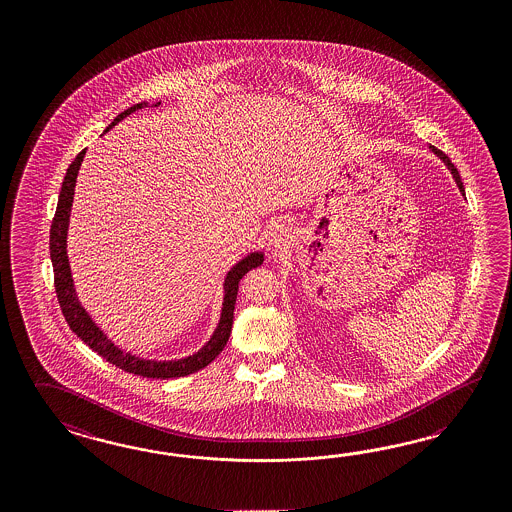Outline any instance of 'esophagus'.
I'll return each instance as SVG.
<instances>
[{"label": "esophagus", "mask_w": 512, "mask_h": 512, "mask_svg": "<svg viewBox=\"0 0 512 512\" xmlns=\"http://www.w3.org/2000/svg\"><path fill=\"white\" fill-rule=\"evenodd\" d=\"M286 237H290V235H288V230H286L282 224H277V226L271 228V232H269V241H271V245H273L275 249H280V247L286 243Z\"/></svg>", "instance_id": "obj_1"}]
</instances>
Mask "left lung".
<instances>
[{
  "mask_svg": "<svg viewBox=\"0 0 512 512\" xmlns=\"http://www.w3.org/2000/svg\"><path fill=\"white\" fill-rule=\"evenodd\" d=\"M430 149H432V151H434V155H438L439 159H441V161L445 162V166H447V168H449V170H451V174H453L454 181H456V185H458V189H460V192H462V194H464V185H462V179H460V174H458V170H456V168H454V164H453V162H451V159H449V157H447V155H445V153H443V151H439V149H436V147H434V146H430Z\"/></svg>",
  "mask_w": 512,
  "mask_h": 512,
  "instance_id": "obj_1",
  "label": "left lung"
}]
</instances>
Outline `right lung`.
<instances>
[{
	"instance_id": "1",
	"label": "right lung",
	"mask_w": 512,
	"mask_h": 512,
	"mask_svg": "<svg viewBox=\"0 0 512 512\" xmlns=\"http://www.w3.org/2000/svg\"><path fill=\"white\" fill-rule=\"evenodd\" d=\"M147 104L149 103L132 104L131 108L121 112L106 127L104 132L110 131L123 117L131 116L132 112L144 108ZM159 104L161 103H155L153 106H159ZM84 155H86V149L80 151L78 157L67 168V174H65L61 192H59L56 215H54L52 228H50V260H52V267H54V284H56V293H58L59 307H61L65 320L69 323V327L73 329L74 335L80 336L91 350L97 351L108 363L116 365L117 368H121L125 372H131L136 376H144V378L168 380V378L189 376V374L202 370L204 366L209 365L219 355L220 351L224 350V346L230 338V333H232L239 280L245 277L250 269L262 265V250L250 252L226 273L224 282H222L224 297H222L219 323H217L211 338L196 353H192L189 357H183V359H174V361H157V359H144L140 355H134L131 351L119 348V346H116V342H112L103 329L89 316L86 307L80 303L78 293L74 288L71 263H69V256H67V234H69L74 187H76V177H78V170H80L82 161H84Z\"/></svg>"
}]
</instances>
